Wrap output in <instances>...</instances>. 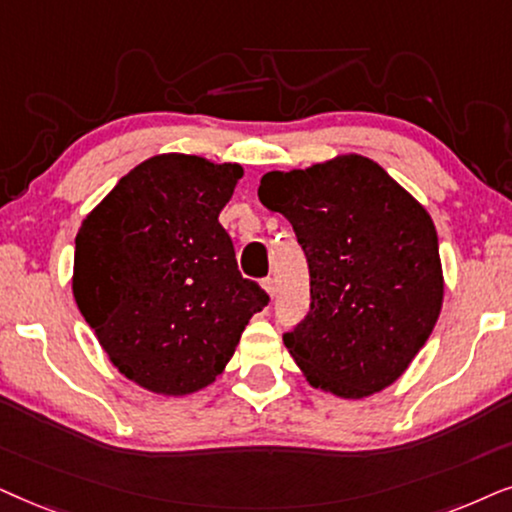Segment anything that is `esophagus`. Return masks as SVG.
<instances>
[{"label": "esophagus", "mask_w": 512, "mask_h": 512, "mask_svg": "<svg viewBox=\"0 0 512 512\" xmlns=\"http://www.w3.org/2000/svg\"><path fill=\"white\" fill-rule=\"evenodd\" d=\"M262 285H264V290H267L271 297H276V281H274V278H264Z\"/></svg>", "instance_id": "34e87169"}]
</instances>
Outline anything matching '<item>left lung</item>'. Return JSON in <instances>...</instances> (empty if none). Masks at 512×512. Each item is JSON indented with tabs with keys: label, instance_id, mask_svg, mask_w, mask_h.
Returning a JSON list of instances; mask_svg holds the SVG:
<instances>
[{
	"label": "left lung",
	"instance_id": "8db88e82",
	"mask_svg": "<svg viewBox=\"0 0 512 512\" xmlns=\"http://www.w3.org/2000/svg\"><path fill=\"white\" fill-rule=\"evenodd\" d=\"M257 194L288 217L309 264V313L283 335L309 384L342 398L393 384L440 316L442 267L431 215L358 154L274 170Z\"/></svg>",
	"mask_w": 512,
	"mask_h": 512
}]
</instances>
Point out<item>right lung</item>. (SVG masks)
Here are the masks:
<instances>
[{
	"label": "right lung",
	"instance_id": "add662e5",
	"mask_svg": "<svg viewBox=\"0 0 512 512\" xmlns=\"http://www.w3.org/2000/svg\"><path fill=\"white\" fill-rule=\"evenodd\" d=\"M236 163L152 156L121 177L74 238L72 290L114 367L142 388L187 395L224 370L269 295L236 264L220 210Z\"/></svg>",
	"mask_w": 512,
	"mask_h": 512
}]
</instances>
